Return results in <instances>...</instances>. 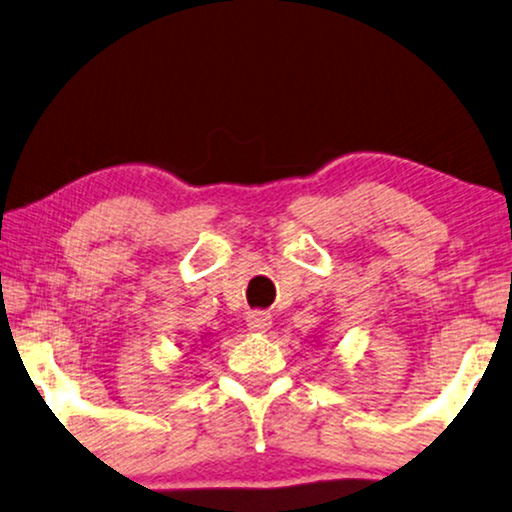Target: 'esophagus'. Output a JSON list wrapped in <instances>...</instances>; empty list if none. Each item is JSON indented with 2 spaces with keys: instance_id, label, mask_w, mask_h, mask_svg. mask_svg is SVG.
<instances>
[{
  "instance_id": "1",
  "label": "esophagus",
  "mask_w": 512,
  "mask_h": 512,
  "mask_svg": "<svg viewBox=\"0 0 512 512\" xmlns=\"http://www.w3.org/2000/svg\"><path fill=\"white\" fill-rule=\"evenodd\" d=\"M247 326H249V331H254V333H265L272 326V317L268 312L254 310V312H249Z\"/></svg>"
}]
</instances>
